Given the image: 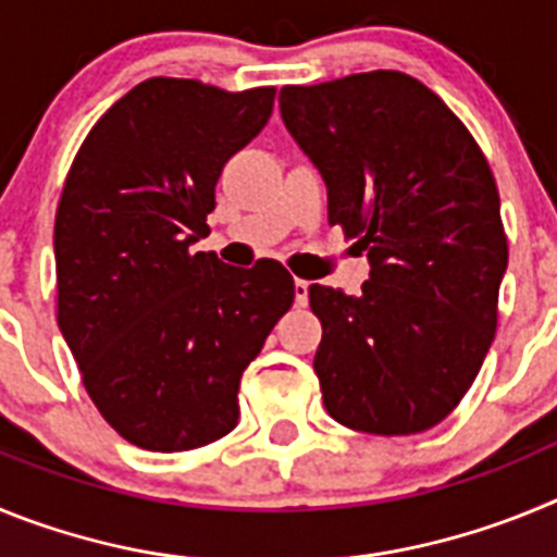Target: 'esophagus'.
Masks as SVG:
<instances>
[{
    "label": "esophagus",
    "mask_w": 557,
    "mask_h": 557,
    "mask_svg": "<svg viewBox=\"0 0 557 557\" xmlns=\"http://www.w3.org/2000/svg\"><path fill=\"white\" fill-rule=\"evenodd\" d=\"M307 301H309V282H304V278H295V304H298V307H304Z\"/></svg>",
    "instance_id": "1"
}]
</instances>
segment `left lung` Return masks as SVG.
Returning <instances> with one entry per match:
<instances>
[{"label": "left lung", "instance_id": "8db88e82", "mask_svg": "<svg viewBox=\"0 0 557 557\" xmlns=\"http://www.w3.org/2000/svg\"><path fill=\"white\" fill-rule=\"evenodd\" d=\"M282 120L329 189V223L371 262L359 295L312 284L326 412L416 435L466 396L496 332L508 236L494 172L435 91L393 69L284 86Z\"/></svg>", "mask_w": 557, "mask_h": 557}]
</instances>
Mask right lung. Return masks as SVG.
I'll return each mask as SVG.
<instances>
[{
  "mask_svg": "<svg viewBox=\"0 0 557 557\" xmlns=\"http://www.w3.org/2000/svg\"><path fill=\"white\" fill-rule=\"evenodd\" d=\"M275 88L150 77L100 116L55 214L58 326L100 416L127 444L186 451L228 435L239 379L293 307V275L191 253L225 161Z\"/></svg>",
  "mask_w": 557,
  "mask_h": 557,
  "instance_id": "obj_1",
  "label": "right lung"
}]
</instances>
